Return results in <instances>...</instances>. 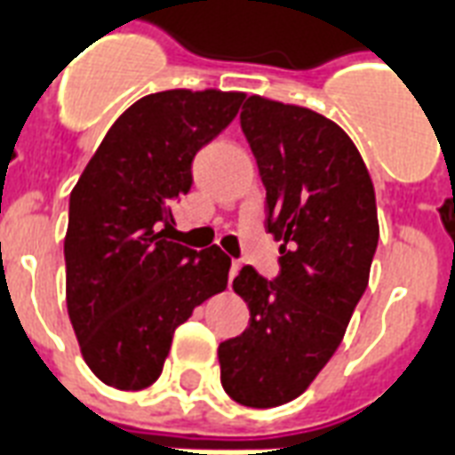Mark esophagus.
Here are the masks:
<instances>
[{
    "instance_id": "esophagus-1",
    "label": "esophagus",
    "mask_w": 455,
    "mask_h": 455,
    "mask_svg": "<svg viewBox=\"0 0 455 455\" xmlns=\"http://www.w3.org/2000/svg\"><path fill=\"white\" fill-rule=\"evenodd\" d=\"M238 267H241V262H238V260L231 262V270H228V277H231V279L236 277V275H238Z\"/></svg>"
}]
</instances>
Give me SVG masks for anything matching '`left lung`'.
I'll return each instance as SVG.
<instances>
[{
	"label": "left lung",
	"mask_w": 455,
	"mask_h": 455,
	"mask_svg": "<svg viewBox=\"0 0 455 455\" xmlns=\"http://www.w3.org/2000/svg\"><path fill=\"white\" fill-rule=\"evenodd\" d=\"M262 185L279 275L234 279L251 311L219 345L221 386L245 407L299 398L345 338L379 245L376 195L347 132L321 113L251 96L241 110Z\"/></svg>",
	"instance_id": "obj_1"
}]
</instances>
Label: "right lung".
Wrapping results in <instances>:
<instances>
[{"mask_svg": "<svg viewBox=\"0 0 455 455\" xmlns=\"http://www.w3.org/2000/svg\"><path fill=\"white\" fill-rule=\"evenodd\" d=\"M238 91H159L124 110L69 195L67 311L84 362L106 386L156 381L173 332L227 289L219 245L166 238L171 204L193 185L195 154L236 117Z\"/></svg>", "mask_w": 455, "mask_h": 455, "instance_id": "add662e5", "label": "right lung"}]
</instances>
